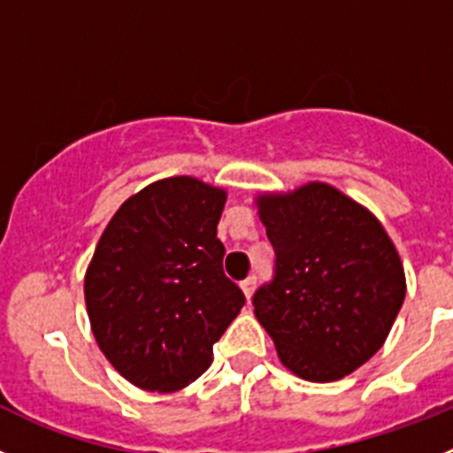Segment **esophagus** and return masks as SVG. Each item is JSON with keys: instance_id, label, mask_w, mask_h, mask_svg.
Masks as SVG:
<instances>
[{"instance_id": "1", "label": "esophagus", "mask_w": 453, "mask_h": 453, "mask_svg": "<svg viewBox=\"0 0 453 453\" xmlns=\"http://www.w3.org/2000/svg\"><path fill=\"white\" fill-rule=\"evenodd\" d=\"M255 284H257V279L255 277H248L241 281V290H243V295H246L248 299L252 297V293H255Z\"/></svg>"}]
</instances>
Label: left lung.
Returning a JSON list of instances; mask_svg holds the SVG:
<instances>
[{
	"instance_id": "obj_1",
	"label": "left lung",
	"mask_w": 453,
	"mask_h": 453,
	"mask_svg": "<svg viewBox=\"0 0 453 453\" xmlns=\"http://www.w3.org/2000/svg\"><path fill=\"white\" fill-rule=\"evenodd\" d=\"M255 203L277 261L252 303L279 360L311 382L353 373L382 349L403 308L393 241L365 205L319 180Z\"/></svg>"
}]
</instances>
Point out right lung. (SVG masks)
I'll use <instances>...</instances> for the list:
<instances>
[{
  "label": "right lung",
  "instance_id": "right-lung-1",
  "mask_svg": "<svg viewBox=\"0 0 453 453\" xmlns=\"http://www.w3.org/2000/svg\"><path fill=\"white\" fill-rule=\"evenodd\" d=\"M227 192L194 176L156 180L127 198L84 274L100 350L145 391L188 387L246 303L223 273L217 226Z\"/></svg>",
  "mask_w": 453,
  "mask_h": 453
}]
</instances>
